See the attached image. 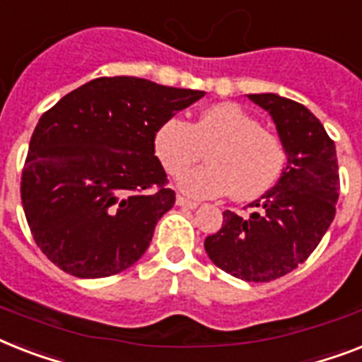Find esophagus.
I'll use <instances>...</instances> for the list:
<instances>
[{
	"label": "esophagus",
	"mask_w": 362,
	"mask_h": 362,
	"mask_svg": "<svg viewBox=\"0 0 362 362\" xmlns=\"http://www.w3.org/2000/svg\"><path fill=\"white\" fill-rule=\"evenodd\" d=\"M176 204H178L180 208H187V210H195V208L199 206L195 201H189V199H186V197H182V195L176 197Z\"/></svg>",
	"instance_id": "1"
}]
</instances>
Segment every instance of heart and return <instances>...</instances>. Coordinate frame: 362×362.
Here are the masks:
<instances>
[{
  "label": "heart",
  "mask_w": 362,
  "mask_h": 362,
  "mask_svg": "<svg viewBox=\"0 0 362 362\" xmlns=\"http://www.w3.org/2000/svg\"><path fill=\"white\" fill-rule=\"evenodd\" d=\"M209 151V165L180 178V189L195 199L227 195L252 201L266 195L284 173L288 152L275 132L242 105L223 102L202 111L195 122L163 120L154 135V152L171 176H180Z\"/></svg>",
  "instance_id": "obj_1"
}]
</instances>
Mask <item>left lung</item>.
<instances>
[{
	"label": "left lung",
	"instance_id": "obj_1",
	"mask_svg": "<svg viewBox=\"0 0 362 362\" xmlns=\"http://www.w3.org/2000/svg\"><path fill=\"white\" fill-rule=\"evenodd\" d=\"M269 111L288 152L281 180L249 206L223 211V227L204 240L219 269L249 283H269L303 264L333 223L340 178L334 141L305 105L279 95H249Z\"/></svg>",
	"mask_w": 362,
	"mask_h": 362
}]
</instances>
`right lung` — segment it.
Returning a JSON list of instances; mask_svg holds the SVG:
<instances>
[{
  "instance_id": "right-lung-1",
  "label": "right lung",
  "mask_w": 362,
  "mask_h": 362,
  "mask_svg": "<svg viewBox=\"0 0 362 362\" xmlns=\"http://www.w3.org/2000/svg\"><path fill=\"white\" fill-rule=\"evenodd\" d=\"M202 96L132 76L96 78L40 117L20 195L48 260L74 277L100 279L143 257L175 204L154 156L156 130Z\"/></svg>"
}]
</instances>
